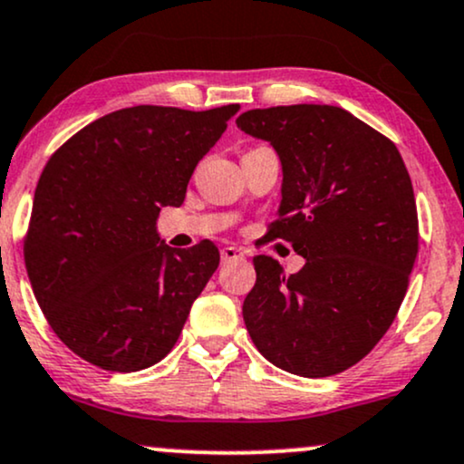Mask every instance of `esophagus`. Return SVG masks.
<instances>
[{
  "label": "esophagus",
  "instance_id": "esophagus-1",
  "mask_svg": "<svg viewBox=\"0 0 464 464\" xmlns=\"http://www.w3.org/2000/svg\"><path fill=\"white\" fill-rule=\"evenodd\" d=\"M220 256H222V261H225V264H228V261L244 259V253H242V248H237V246H225L220 250Z\"/></svg>",
  "mask_w": 464,
  "mask_h": 464
}]
</instances>
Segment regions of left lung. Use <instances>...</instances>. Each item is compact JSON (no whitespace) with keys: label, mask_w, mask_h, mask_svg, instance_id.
<instances>
[{"label":"left lung","mask_w":464,"mask_h":464,"mask_svg":"<svg viewBox=\"0 0 464 464\" xmlns=\"http://www.w3.org/2000/svg\"><path fill=\"white\" fill-rule=\"evenodd\" d=\"M281 160L278 220L267 237L304 256L292 276L253 259L242 306L248 334L272 365L304 378L339 373L389 331L420 246L412 183L395 144L334 105L248 110L236 121Z\"/></svg>","instance_id":"8db88e82"}]
</instances>
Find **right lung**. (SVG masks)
<instances>
[{
  "instance_id": "right-lung-1",
  "label": "right lung",
  "mask_w": 464,
  "mask_h": 464,
  "mask_svg": "<svg viewBox=\"0 0 464 464\" xmlns=\"http://www.w3.org/2000/svg\"><path fill=\"white\" fill-rule=\"evenodd\" d=\"M239 105L189 111L136 105L77 131L34 192L25 267L49 326L83 361L138 372L170 353L220 264L209 239L170 248L161 208L188 181Z\"/></svg>"
}]
</instances>
